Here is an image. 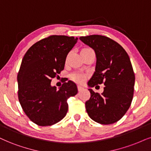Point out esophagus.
Wrapping results in <instances>:
<instances>
[{"label": "esophagus", "mask_w": 151, "mask_h": 151, "mask_svg": "<svg viewBox=\"0 0 151 151\" xmlns=\"http://www.w3.org/2000/svg\"><path fill=\"white\" fill-rule=\"evenodd\" d=\"M83 89H84V88H83V87H82V86H80V85H78V90L79 92H81V91L83 90Z\"/></svg>", "instance_id": "esophagus-1"}]
</instances>
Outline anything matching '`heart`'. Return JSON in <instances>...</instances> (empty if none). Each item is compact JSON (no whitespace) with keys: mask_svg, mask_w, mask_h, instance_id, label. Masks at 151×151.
<instances>
[{"mask_svg":"<svg viewBox=\"0 0 151 151\" xmlns=\"http://www.w3.org/2000/svg\"><path fill=\"white\" fill-rule=\"evenodd\" d=\"M70 78L76 83H82L85 81V75L79 72L73 73L70 74Z\"/></svg>","mask_w":151,"mask_h":151,"instance_id":"1","label":"heart"}]
</instances>
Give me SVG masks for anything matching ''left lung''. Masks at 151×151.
Here are the masks:
<instances>
[{
    "label": "left lung",
    "mask_w": 151,
    "mask_h": 151,
    "mask_svg": "<svg viewBox=\"0 0 151 151\" xmlns=\"http://www.w3.org/2000/svg\"><path fill=\"white\" fill-rule=\"evenodd\" d=\"M79 39L94 50L96 57L95 71L87 85H105L101 94L89 89L87 114L102 124L118 122L129 109L134 95L135 76L129 56L120 44L106 36L91 35Z\"/></svg>",
    "instance_id": "8db88e82"
}]
</instances>
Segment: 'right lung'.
I'll return each mask as SVG.
<instances>
[{
    "instance_id": "right-lung-1",
    "label": "right lung",
    "mask_w": 151,
    "mask_h": 151,
    "mask_svg": "<svg viewBox=\"0 0 151 151\" xmlns=\"http://www.w3.org/2000/svg\"><path fill=\"white\" fill-rule=\"evenodd\" d=\"M78 38L53 35L39 40L27 50L17 75L18 98L28 118L39 126L62 120L68 111L67 99L78 93L76 83H63L59 90L52 78L64 70L66 56Z\"/></svg>"
}]
</instances>
